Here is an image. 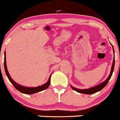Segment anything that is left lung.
I'll list each match as a JSON object with an SVG mask.
<instances>
[{"instance_id": "8db88e82", "label": "left lung", "mask_w": 120, "mask_h": 120, "mask_svg": "<svg viewBox=\"0 0 120 120\" xmlns=\"http://www.w3.org/2000/svg\"><path fill=\"white\" fill-rule=\"evenodd\" d=\"M111 46H112V45H111ZM112 49H113V52H114V47L112 46ZM114 65H115V57L114 56V59H113V61H112V66H111V71H110V75H109V77H107V79L105 80L104 81H103V82L97 85V86H94V87H91V88H87V89H79V88H76L75 87H73L72 86H70L71 87L73 90L76 91L77 92L80 93L81 94H92L96 93L98 92V91H100V90H101L107 84L108 82L110 80V79H111V76H112V73H113L114 71Z\"/></svg>"}]
</instances>
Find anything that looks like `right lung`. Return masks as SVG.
I'll return each instance as SVG.
<instances>
[{"label": "right lung", "instance_id": "obj_1", "mask_svg": "<svg viewBox=\"0 0 120 120\" xmlns=\"http://www.w3.org/2000/svg\"><path fill=\"white\" fill-rule=\"evenodd\" d=\"M4 70H5L6 74L7 77H8V79H9V81L11 82V83L12 84L13 86L15 87V88H16V89H17L18 91H19L20 92L22 93L26 94H32L36 93H38V92H40V91H43V90H45L47 89V88L49 87L50 84L51 74L50 75L48 81H47L46 83L41 85V86H38V87H24V86H21V85L19 84H17V82H15V81L11 78L9 72H8V68H7L6 61V53H4Z\"/></svg>", "mask_w": 120, "mask_h": 120}]
</instances>
